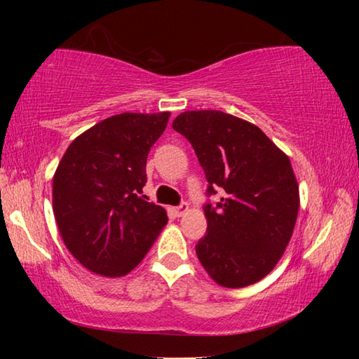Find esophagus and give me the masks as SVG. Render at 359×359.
<instances>
[{
	"mask_svg": "<svg viewBox=\"0 0 359 359\" xmlns=\"http://www.w3.org/2000/svg\"><path fill=\"white\" fill-rule=\"evenodd\" d=\"M187 209H188V204L187 203H182L180 205H177V208H174V214L177 215V217H182L187 212Z\"/></svg>",
	"mask_w": 359,
	"mask_h": 359,
	"instance_id": "1",
	"label": "esophagus"
}]
</instances>
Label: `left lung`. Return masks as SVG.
<instances>
[{"label": "left lung", "instance_id": "1", "mask_svg": "<svg viewBox=\"0 0 359 359\" xmlns=\"http://www.w3.org/2000/svg\"><path fill=\"white\" fill-rule=\"evenodd\" d=\"M172 128L190 141L208 179V234L198 259L226 288L257 283L274 269L293 234L299 188L290 158L250 121L222 111H187Z\"/></svg>", "mask_w": 359, "mask_h": 359}]
</instances>
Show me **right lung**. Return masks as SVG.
I'll return each mask as SVG.
<instances>
[{
  "label": "right lung",
  "instance_id": "obj_1",
  "mask_svg": "<svg viewBox=\"0 0 359 359\" xmlns=\"http://www.w3.org/2000/svg\"><path fill=\"white\" fill-rule=\"evenodd\" d=\"M169 112L112 115L71 142L53 175V214L65 245L95 274L121 277L168 223L142 188L150 147Z\"/></svg>",
  "mask_w": 359,
  "mask_h": 359
}]
</instances>
